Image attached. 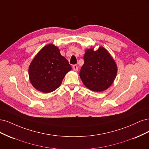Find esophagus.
<instances>
[{"mask_svg":"<svg viewBox=\"0 0 149 149\" xmlns=\"http://www.w3.org/2000/svg\"><path fill=\"white\" fill-rule=\"evenodd\" d=\"M73 69L75 71H78V67L77 65H73Z\"/></svg>","mask_w":149,"mask_h":149,"instance_id":"34e87169","label":"esophagus"}]
</instances>
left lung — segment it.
Instances as JSON below:
<instances>
[{"label": "left lung", "instance_id": "1", "mask_svg": "<svg viewBox=\"0 0 149 149\" xmlns=\"http://www.w3.org/2000/svg\"><path fill=\"white\" fill-rule=\"evenodd\" d=\"M84 65L79 72L83 84L93 91L101 92L110 87L117 74V66L106 49L100 47L96 51L86 49Z\"/></svg>", "mask_w": 149, "mask_h": 149}]
</instances>
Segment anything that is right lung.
I'll return each instance as SVG.
<instances>
[{"label": "right lung", "mask_w": 149, "mask_h": 149, "mask_svg": "<svg viewBox=\"0 0 149 149\" xmlns=\"http://www.w3.org/2000/svg\"><path fill=\"white\" fill-rule=\"evenodd\" d=\"M71 66L61 55L58 47L48 45L40 50L31 61L29 73L30 81L38 91L48 93L55 91L61 84Z\"/></svg>", "instance_id": "right-lung-1"}]
</instances>
